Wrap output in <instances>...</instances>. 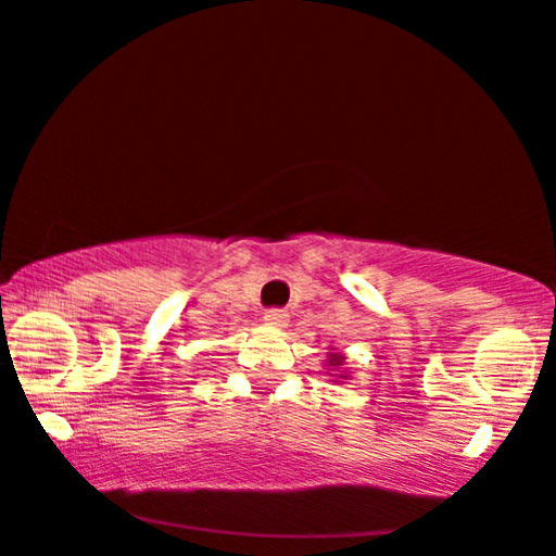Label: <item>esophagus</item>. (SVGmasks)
Here are the masks:
<instances>
[{
    "mask_svg": "<svg viewBox=\"0 0 556 556\" xmlns=\"http://www.w3.org/2000/svg\"><path fill=\"white\" fill-rule=\"evenodd\" d=\"M264 320L271 326H287L290 316H287V311H282V307H269V311L264 313Z\"/></svg>",
    "mask_w": 556,
    "mask_h": 556,
    "instance_id": "obj_1",
    "label": "esophagus"
}]
</instances>
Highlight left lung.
Returning <instances> with one entry per match:
<instances>
[{
  "instance_id": "left-lung-1",
  "label": "left lung",
  "mask_w": 556,
  "mask_h": 556,
  "mask_svg": "<svg viewBox=\"0 0 556 556\" xmlns=\"http://www.w3.org/2000/svg\"><path fill=\"white\" fill-rule=\"evenodd\" d=\"M331 365H342L344 363V357H339V354H331V359H329ZM344 378V376H342Z\"/></svg>"
}]
</instances>
